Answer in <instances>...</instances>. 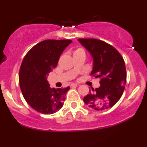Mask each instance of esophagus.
Returning <instances> with one entry per match:
<instances>
[{"mask_svg":"<svg viewBox=\"0 0 147 147\" xmlns=\"http://www.w3.org/2000/svg\"><path fill=\"white\" fill-rule=\"evenodd\" d=\"M79 84H75V83H73V84H71V85H70V86L71 87H73V86H79Z\"/></svg>","mask_w":147,"mask_h":147,"instance_id":"1","label":"esophagus"}]
</instances>
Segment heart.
<instances>
[{"label":"heart","mask_w":147,"mask_h":147,"mask_svg":"<svg viewBox=\"0 0 147 147\" xmlns=\"http://www.w3.org/2000/svg\"><path fill=\"white\" fill-rule=\"evenodd\" d=\"M82 50H82V49H81V48H79V49H77V50H75V52H78V51H82Z\"/></svg>","instance_id":"b5f03b06"}]
</instances>
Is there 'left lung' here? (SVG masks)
<instances>
[{
  "mask_svg": "<svg viewBox=\"0 0 147 147\" xmlns=\"http://www.w3.org/2000/svg\"><path fill=\"white\" fill-rule=\"evenodd\" d=\"M78 41L93 59L90 75L100 78V86L89 91L84 102L96 111L109 109L119 101L125 88L126 71L124 59L114 47L101 40L79 38Z\"/></svg>",
  "mask_w": 147,
  "mask_h": 147,
  "instance_id": "8db88e82",
  "label": "left lung"
}]
</instances>
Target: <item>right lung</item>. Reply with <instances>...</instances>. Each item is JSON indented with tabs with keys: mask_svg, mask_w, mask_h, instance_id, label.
Here are the masks:
<instances>
[{
	"mask_svg": "<svg viewBox=\"0 0 147 147\" xmlns=\"http://www.w3.org/2000/svg\"><path fill=\"white\" fill-rule=\"evenodd\" d=\"M71 40L48 39L37 43L26 54L19 70V84L23 97L29 105L43 114L60 110L70 89L50 88L47 80L55 68L65 48Z\"/></svg>",
	"mask_w": 147,
	"mask_h": 147,
	"instance_id": "1",
	"label": "right lung"
}]
</instances>
